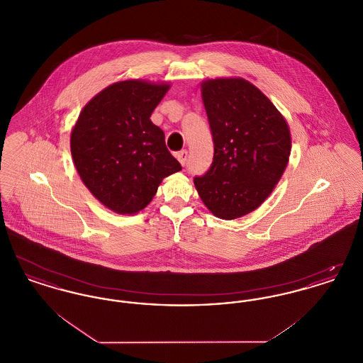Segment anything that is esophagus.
<instances>
[{
  "label": "esophagus",
  "mask_w": 363,
  "mask_h": 363,
  "mask_svg": "<svg viewBox=\"0 0 363 363\" xmlns=\"http://www.w3.org/2000/svg\"><path fill=\"white\" fill-rule=\"evenodd\" d=\"M175 157L179 160V163L182 166H186V162H188V151L186 150H182V151H178L175 154Z\"/></svg>",
  "instance_id": "1"
}]
</instances>
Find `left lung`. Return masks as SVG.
Listing matches in <instances>:
<instances>
[{
    "label": "left lung",
    "mask_w": 363,
    "mask_h": 363,
    "mask_svg": "<svg viewBox=\"0 0 363 363\" xmlns=\"http://www.w3.org/2000/svg\"><path fill=\"white\" fill-rule=\"evenodd\" d=\"M201 91L213 159L194 185L215 216L237 219L261 206L279 182L291 151L290 130L272 102L243 79L208 80Z\"/></svg>",
    "instance_id": "left-lung-1"
}]
</instances>
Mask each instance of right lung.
Segmentation results:
<instances>
[{
  "label": "right lung",
  "mask_w": 363,
  "mask_h": 363,
  "mask_svg": "<svg viewBox=\"0 0 363 363\" xmlns=\"http://www.w3.org/2000/svg\"><path fill=\"white\" fill-rule=\"evenodd\" d=\"M166 84L126 80L104 88L79 116L70 151L89 191L118 213L147 207L162 179L182 170L150 120Z\"/></svg>",
  "instance_id": "1"
}]
</instances>
